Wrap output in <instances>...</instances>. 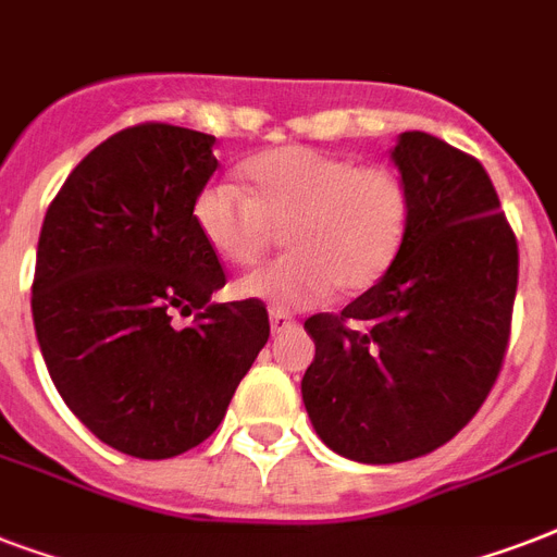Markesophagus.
Instances as JSON below:
<instances>
[{
	"mask_svg": "<svg viewBox=\"0 0 557 557\" xmlns=\"http://www.w3.org/2000/svg\"><path fill=\"white\" fill-rule=\"evenodd\" d=\"M295 326H297V321L288 312H277V309L271 312V332H274V335L292 332V330H295Z\"/></svg>",
	"mask_w": 557,
	"mask_h": 557,
	"instance_id": "obj_1",
	"label": "esophagus"
}]
</instances>
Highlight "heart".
I'll list each match as a JSON object with an SVG mask.
<instances>
[{"label": "heart", "mask_w": 557, "mask_h": 557, "mask_svg": "<svg viewBox=\"0 0 557 557\" xmlns=\"http://www.w3.org/2000/svg\"><path fill=\"white\" fill-rule=\"evenodd\" d=\"M243 182L245 193L213 182L193 201L196 231L231 265H257L283 231L292 253L239 280L243 297L292 312L332 286L361 295L401 251L410 193L393 168L292 144L245 161Z\"/></svg>", "instance_id": "b5f03b06"}]
</instances>
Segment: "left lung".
Returning <instances> with one entry per match:
<instances>
[{
    "mask_svg": "<svg viewBox=\"0 0 557 557\" xmlns=\"http://www.w3.org/2000/svg\"><path fill=\"white\" fill-rule=\"evenodd\" d=\"M410 193L401 251L341 314H312L304 405L341 457L387 466L454 440L509 349L518 236L474 156L428 133L393 150Z\"/></svg>",
    "mask_w": 557,
    "mask_h": 557,
    "instance_id": "1",
    "label": "left lung"
}]
</instances>
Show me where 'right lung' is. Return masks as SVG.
<instances>
[{
  "instance_id": "add662e5",
  "label": "right lung",
  "mask_w": 557,
  "mask_h": 557,
  "mask_svg": "<svg viewBox=\"0 0 557 557\" xmlns=\"http://www.w3.org/2000/svg\"><path fill=\"white\" fill-rule=\"evenodd\" d=\"M213 135L126 126L98 144L48 205L30 312L48 375L109 448L168 459L225 419L269 341L262 300L210 304L225 269L193 222L219 168ZM176 313H193L178 331Z\"/></svg>"
}]
</instances>
